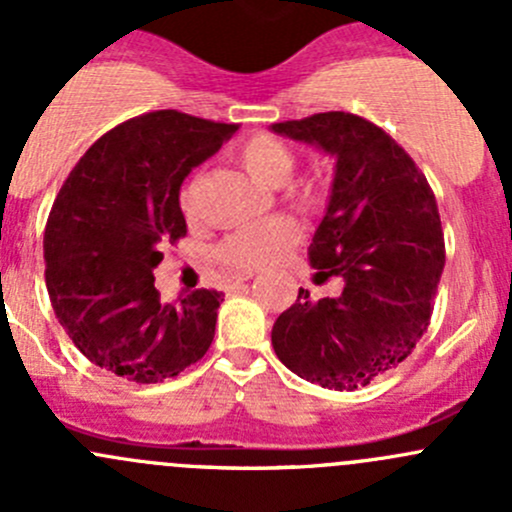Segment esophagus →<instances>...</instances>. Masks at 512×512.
Listing matches in <instances>:
<instances>
[{"instance_id": "34e87169", "label": "esophagus", "mask_w": 512, "mask_h": 512, "mask_svg": "<svg viewBox=\"0 0 512 512\" xmlns=\"http://www.w3.org/2000/svg\"><path fill=\"white\" fill-rule=\"evenodd\" d=\"M247 280H252V275H232V277H227V280H225V289H227V292H232V289H237L240 285H245Z\"/></svg>"}]
</instances>
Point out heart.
<instances>
[{"label": "heart", "instance_id": "heart-1", "mask_svg": "<svg viewBox=\"0 0 512 512\" xmlns=\"http://www.w3.org/2000/svg\"><path fill=\"white\" fill-rule=\"evenodd\" d=\"M235 158L260 183H287V193L302 208H322L324 200H327V188H324V183L317 175H302V178L289 180L294 170V151L285 141L270 136V133H257V136L242 141L235 148ZM195 198H198V185H195V180H188L183 190H180V208H183V213H193ZM297 237L299 227L294 220L270 218L265 223L245 225L232 232V235H227L220 242L218 257L230 270H260V267H267L275 260H280L287 252V247L297 242Z\"/></svg>", "mask_w": 512, "mask_h": 512}]
</instances>
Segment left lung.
<instances>
[{
	"mask_svg": "<svg viewBox=\"0 0 512 512\" xmlns=\"http://www.w3.org/2000/svg\"><path fill=\"white\" fill-rule=\"evenodd\" d=\"M272 131L337 160L309 262L317 277L344 280L337 299L319 302L299 287L272 327V347L312 384L361 389L414 352L431 322L446 262L436 198L409 153L354 113H314Z\"/></svg>",
	"mask_w": 512,
	"mask_h": 512,
	"instance_id": "1",
	"label": "left lung"
}]
</instances>
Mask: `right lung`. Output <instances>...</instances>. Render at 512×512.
I'll return each mask as SVG.
<instances>
[{
	"instance_id": "right-lung-1",
	"label": "right lung",
	"mask_w": 512,
	"mask_h": 512,
	"mask_svg": "<svg viewBox=\"0 0 512 512\" xmlns=\"http://www.w3.org/2000/svg\"><path fill=\"white\" fill-rule=\"evenodd\" d=\"M237 123L143 113L101 136L61 185L44 230L46 289L71 342L101 369L136 381L173 379L210 349L223 292L163 302L160 245L185 237L180 185Z\"/></svg>"
}]
</instances>
